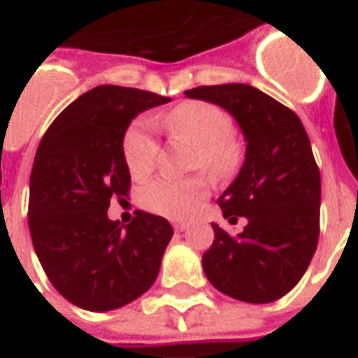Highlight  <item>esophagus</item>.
<instances>
[{
    "instance_id": "obj_1",
    "label": "esophagus",
    "mask_w": 358,
    "mask_h": 358,
    "mask_svg": "<svg viewBox=\"0 0 358 358\" xmlns=\"http://www.w3.org/2000/svg\"><path fill=\"white\" fill-rule=\"evenodd\" d=\"M173 229H176L177 232H185V230H188V225H186V223H176Z\"/></svg>"
}]
</instances>
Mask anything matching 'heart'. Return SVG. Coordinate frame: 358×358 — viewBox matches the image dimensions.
Here are the masks:
<instances>
[{
    "label": "heart",
    "mask_w": 358,
    "mask_h": 358,
    "mask_svg": "<svg viewBox=\"0 0 358 358\" xmlns=\"http://www.w3.org/2000/svg\"><path fill=\"white\" fill-rule=\"evenodd\" d=\"M162 124L179 137L199 146L197 166L214 177L229 176L239 161V146L232 133V119L225 109L208 102H185L162 119ZM124 161L133 179H144L157 164L159 141L146 120H138L126 131L122 143ZM203 177L172 179L161 177L138 192V201L148 210L170 220H185L205 199Z\"/></svg>",
    "instance_id": "obj_1"
}]
</instances>
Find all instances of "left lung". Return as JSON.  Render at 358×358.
Wrapping results in <instances>:
<instances>
[{
    "label": "left lung",
    "mask_w": 358,
    "mask_h": 358,
    "mask_svg": "<svg viewBox=\"0 0 358 358\" xmlns=\"http://www.w3.org/2000/svg\"><path fill=\"white\" fill-rule=\"evenodd\" d=\"M188 99L227 109L243 131V166L217 199L223 217L247 225L215 239L203 254L208 282L241 302L268 303L303 276L320 234V170L298 115L249 84L201 85Z\"/></svg>",
    "instance_id": "8db88e82"
}]
</instances>
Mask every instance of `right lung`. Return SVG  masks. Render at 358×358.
<instances>
[{
    "label": "right lung",
    "instance_id": "1",
    "mask_svg": "<svg viewBox=\"0 0 358 358\" xmlns=\"http://www.w3.org/2000/svg\"><path fill=\"white\" fill-rule=\"evenodd\" d=\"M170 100L99 85L71 102L38 146L29 185L32 245L56 291L85 311L119 309L157 278L172 225L143 210L122 225L109 220L108 208L131 186L126 129L138 113Z\"/></svg>",
    "mask_w": 358,
    "mask_h": 358
}]
</instances>
